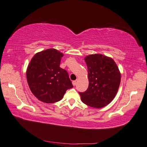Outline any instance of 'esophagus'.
I'll use <instances>...</instances> for the list:
<instances>
[{
	"label": "esophagus",
	"instance_id": "34e87169",
	"mask_svg": "<svg viewBox=\"0 0 147 147\" xmlns=\"http://www.w3.org/2000/svg\"><path fill=\"white\" fill-rule=\"evenodd\" d=\"M73 86H75L76 85V81H73Z\"/></svg>",
	"mask_w": 147,
	"mask_h": 147
}]
</instances>
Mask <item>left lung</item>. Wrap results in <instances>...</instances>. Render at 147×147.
<instances>
[{
  "label": "left lung",
  "instance_id": "obj_1",
  "mask_svg": "<svg viewBox=\"0 0 147 147\" xmlns=\"http://www.w3.org/2000/svg\"><path fill=\"white\" fill-rule=\"evenodd\" d=\"M85 61L88 69V88L79 92L82 101L94 108H102L112 102L121 82V73L112 58L96 54L87 55Z\"/></svg>",
  "mask_w": 147,
  "mask_h": 147
}]
</instances>
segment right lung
<instances>
[{
    "mask_svg": "<svg viewBox=\"0 0 147 147\" xmlns=\"http://www.w3.org/2000/svg\"><path fill=\"white\" fill-rule=\"evenodd\" d=\"M63 55L57 50L49 49L36 53L31 60L26 78L30 90L39 100L57 102L73 87L66 70L60 67Z\"/></svg>",
    "mask_w": 147,
    "mask_h": 147,
    "instance_id": "obj_1",
    "label": "right lung"
}]
</instances>
